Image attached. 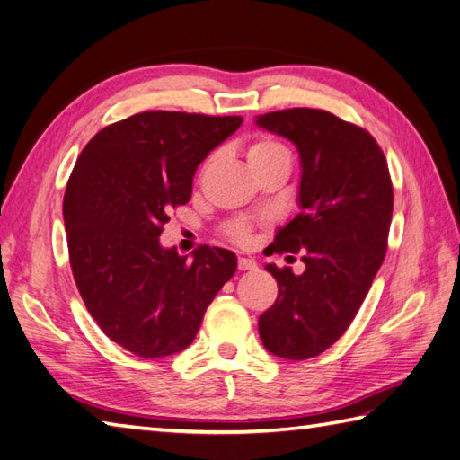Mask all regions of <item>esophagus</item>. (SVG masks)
Instances as JSON below:
<instances>
[{
    "label": "esophagus",
    "mask_w": 460,
    "mask_h": 460,
    "mask_svg": "<svg viewBox=\"0 0 460 460\" xmlns=\"http://www.w3.org/2000/svg\"><path fill=\"white\" fill-rule=\"evenodd\" d=\"M238 270H242V271L256 270V261L252 258H238Z\"/></svg>",
    "instance_id": "esophagus-1"
}]
</instances>
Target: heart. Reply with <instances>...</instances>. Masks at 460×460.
I'll return each instance as SVG.
<instances>
[{
	"label": "heart",
	"mask_w": 460,
	"mask_h": 460,
	"mask_svg": "<svg viewBox=\"0 0 460 460\" xmlns=\"http://www.w3.org/2000/svg\"><path fill=\"white\" fill-rule=\"evenodd\" d=\"M282 155L289 156L288 148L282 143H279V140L271 138V137H260V138H256L254 143H250L248 151H246V158H248L250 166L252 164H258L261 161H268V158L282 156ZM210 163H212V156H208L202 163L200 174L206 171V168L210 166ZM224 236H226L232 242H236V243H248L250 238H252V226H250L248 222H242V220L230 222V224H226V228H224Z\"/></svg>",
	"instance_id": "b5f03b06"
}]
</instances>
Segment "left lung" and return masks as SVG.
I'll return each instance as SVG.
<instances>
[{
    "label": "left lung",
    "instance_id": "1",
    "mask_svg": "<svg viewBox=\"0 0 460 460\" xmlns=\"http://www.w3.org/2000/svg\"><path fill=\"white\" fill-rule=\"evenodd\" d=\"M258 127L292 140L302 156V212L278 232L270 254H299L305 270L268 264L278 299L260 315L264 348L312 359L348 332L385 260L393 214L389 166L367 130L322 109H284Z\"/></svg>",
    "mask_w": 460,
    "mask_h": 460
}]
</instances>
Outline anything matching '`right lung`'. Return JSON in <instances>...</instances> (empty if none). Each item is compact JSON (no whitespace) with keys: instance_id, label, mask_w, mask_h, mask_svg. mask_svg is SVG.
<instances>
[{"instance_id":"add662e5","label":"right lung","mask_w":460,"mask_h":460,"mask_svg":"<svg viewBox=\"0 0 460 460\" xmlns=\"http://www.w3.org/2000/svg\"><path fill=\"white\" fill-rule=\"evenodd\" d=\"M240 125L242 117L137 112L99 130L73 166L63 218L75 284L102 333L138 358L189 348L236 271L228 250L200 246L186 260L158 236L190 200L196 168Z\"/></svg>"}]
</instances>
